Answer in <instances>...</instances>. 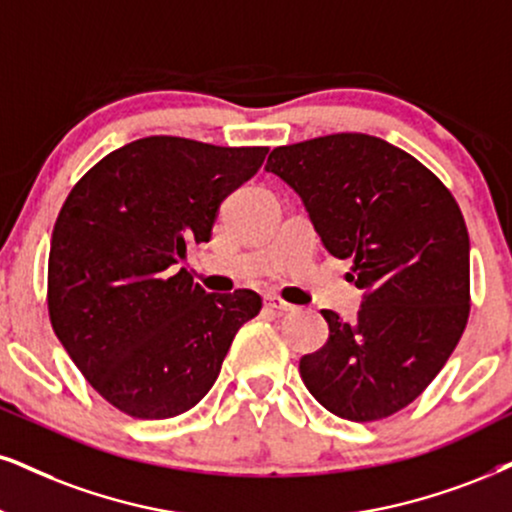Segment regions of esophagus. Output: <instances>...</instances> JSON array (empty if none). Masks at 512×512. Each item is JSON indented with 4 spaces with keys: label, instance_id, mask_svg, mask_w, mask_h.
Returning <instances> with one entry per match:
<instances>
[{
    "label": "esophagus",
    "instance_id": "1",
    "mask_svg": "<svg viewBox=\"0 0 512 512\" xmlns=\"http://www.w3.org/2000/svg\"><path fill=\"white\" fill-rule=\"evenodd\" d=\"M268 306L273 308V311H277V313H294L296 311V306H292V304H287V301H282L280 296H268Z\"/></svg>",
    "mask_w": 512,
    "mask_h": 512
}]
</instances>
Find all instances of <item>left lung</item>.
<instances>
[{"instance_id": "left-lung-1", "label": "left lung", "mask_w": 512, "mask_h": 512, "mask_svg": "<svg viewBox=\"0 0 512 512\" xmlns=\"http://www.w3.org/2000/svg\"><path fill=\"white\" fill-rule=\"evenodd\" d=\"M266 170L299 194L325 249L351 258L349 280L365 289L353 323L320 311L330 337L301 358V380L344 420L399 413L468 325L470 237L456 199L418 159L363 132L277 147Z\"/></svg>"}]
</instances>
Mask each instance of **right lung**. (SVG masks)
Listing matches in <instances>:
<instances>
[{"label":"right lung","instance_id":"right-lung-1","mask_svg":"<svg viewBox=\"0 0 512 512\" xmlns=\"http://www.w3.org/2000/svg\"><path fill=\"white\" fill-rule=\"evenodd\" d=\"M268 147L142 137L92 166L52 232V327L99 394L140 420H166L204 399L239 327L261 311L251 289L206 294L187 268L218 208L254 178Z\"/></svg>","mask_w":512,"mask_h":512}]
</instances>
